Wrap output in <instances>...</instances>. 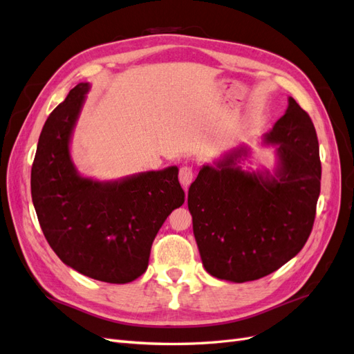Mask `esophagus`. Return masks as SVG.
Listing matches in <instances>:
<instances>
[{"instance_id": "obj_1", "label": "esophagus", "mask_w": 354, "mask_h": 354, "mask_svg": "<svg viewBox=\"0 0 354 354\" xmlns=\"http://www.w3.org/2000/svg\"><path fill=\"white\" fill-rule=\"evenodd\" d=\"M194 176H195L194 168L187 167V165L186 167H181L180 168V173H178V180H180L181 186H183L185 189H187L192 181H194Z\"/></svg>"}]
</instances>
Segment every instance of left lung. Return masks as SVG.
<instances>
[{
  "instance_id": "8db88e82",
  "label": "left lung",
  "mask_w": 354,
  "mask_h": 354,
  "mask_svg": "<svg viewBox=\"0 0 354 354\" xmlns=\"http://www.w3.org/2000/svg\"><path fill=\"white\" fill-rule=\"evenodd\" d=\"M261 143L276 147L272 171L242 168L251 149L241 145L203 165L189 187L202 264L221 281L242 283L276 272L301 251L313 227L322 167L310 116L288 97Z\"/></svg>"
}]
</instances>
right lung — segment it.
Returning <instances> with one entry per match:
<instances>
[{
  "mask_svg": "<svg viewBox=\"0 0 354 354\" xmlns=\"http://www.w3.org/2000/svg\"><path fill=\"white\" fill-rule=\"evenodd\" d=\"M90 82H80L42 127L30 171L32 202L42 233L59 259L108 283L142 276L156 233L183 205L178 168L100 181L81 176L71 156L75 125Z\"/></svg>",
  "mask_w": 354,
  "mask_h": 354,
  "instance_id": "right-lung-1",
  "label": "right lung"
}]
</instances>
